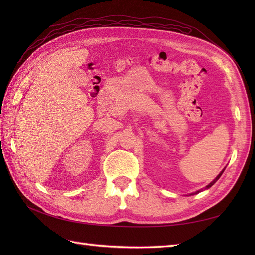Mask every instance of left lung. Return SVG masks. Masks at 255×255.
Segmentation results:
<instances>
[{
  "label": "left lung",
  "instance_id": "1",
  "mask_svg": "<svg viewBox=\"0 0 255 255\" xmlns=\"http://www.w3.org/2000/svg\"><path fill=\"white\" fill-rule=\"evenodd\" d=\"M224 171H225V169H224V170H223V171H221V172H220V173H219V174H218V175H217V177H216V178H215V180H214V181H213V182H210V183H209V184H208V185H207V186H206V187H205V189H208V188H209V187H211V186H213V185H214V184H215V183H216V182H217V181H218V180H219V177H220V176H221V174H223V173H224ZM199 192H200V191H197V192H195V193H194V194H197V193H199Z\"/></svg>",
  "mask_w": 255,
  "mask_h": 255
}]
</instances>
